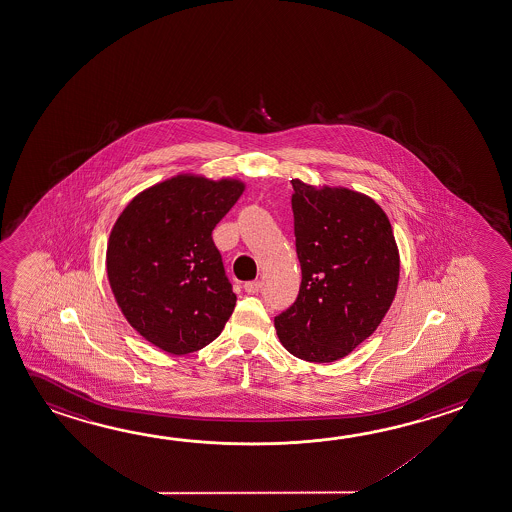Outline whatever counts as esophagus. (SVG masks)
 I'll return each mask as SVG.
<instances>
[{"label":"esophagus","mask_w":512,"mask_h":512,"mask_svg":"<svg viewBox=\"0 0 512 512\" xmlns=\"http://www.w3.org/2000/svg\"><path fill=\"white\" fill-rule=\"evenodd\" d=\"M259 289H260L259 280H252V282H246V284H244V291H246V293H248V294L259 293Z\"/></svg>","instance_id":"esophagus-1"}]
</instances>
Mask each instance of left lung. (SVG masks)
<instances>
[{
  "label": "left lung",
  "mask_w": 512,
  "mask_h": 512,
  "mask_svg": "<svg viewBox=\"0 0 512 512\" xmlns=\"http://www.w3.org/2000/svg\"><path fill=\"white\" fill-rule=\"evenodd\" d=\"M293 214L302 284L275 318L294 357L334 362L377 330L400 278V255L386 212L366 194L294 178Z\"/></svg>",
  "instance_id": "obj_1"
}]
</instances>
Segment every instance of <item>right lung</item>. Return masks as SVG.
Wrapping results in <instances>:
<instances>
[{
	"label": "right lung",
	"mask_w": 512,
	"mask_h": 512,
	"mask_svg": "<svg viewBox=\"0 0 512 512\" xmlns=\"http://www.w3.org/2000/svg\"><path fill=\"white\" fill-rule=\"evenodd\" d=\"M235 178L176 175L126 205L107 244V277L126 321L164 352H198L225 328L235 294L212 230L243 194Z\"/></svg>",
	"instance_id": "add662e5"
}]
</instances>
